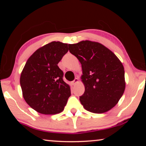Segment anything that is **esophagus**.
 Instances as JSON below:
<instances>
[{"label": "esophagus", "mask_w": 146, "mask_h": 146, "mask_svg": "<svg viewBox=\"0 0 146 146\" xmlns=\"http://www.w3.org/2000/svg\"><path fill=\"white\" fill-rule=\"evenodd\" d=\"M78 82V78H75V80H74L73 81H72V82H71V84H72V85H75V84H77Z\"/></svg>", "instance_id": "esophagus-1"}]
</instances>
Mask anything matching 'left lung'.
<instances>
[{
    "label": "left lung",
    "instance_id": "left-lung-1",
    "mask_svg": "<svg viewBox=\"0 0 146 146\" xmlns=\"http://www.w3.org/2000/svg\"><path fill=\"white\" fill-rule=\"evenodd\" d=\"M70 52L82 65L85 91L80 103L88 111L104 113L115 106L125 88L123 64L115 53L97 42L69 44Z\"/></svg>",
    "mask_w": 146,
    "mask_h": 146
}]
</instances>
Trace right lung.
<instances>
[{
    "instance_id": "add662e5",
    "label": "right lung",
    "mask_w": 146,
    "mask_h": 146,
    "mask_svg": "<svg viewBox=\"0 0 146 146\" xmlns=\"http://www.w3.org/2000/svg\"><path fill=\"white\" fill-rule=\"evenodd\" d=\"M68 51V44L53 41L38 48L27 60L20 83L24 99L34 110L44 115L62 111L71 95L58 64Z\"/></svg>"
}]
</instances>
